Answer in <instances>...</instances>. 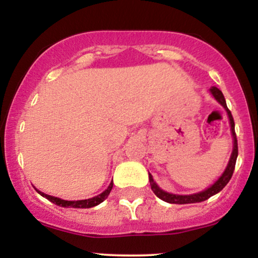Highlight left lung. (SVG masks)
I'll return each instance as SVG.
<instances>
[{
    "instance_id": "obj_1",
    "label": "left lung",
    "mask_w": 258,
    "mask_h": 258,
    "mask_svg": "<svg viewBox=\"0 0 258 258\" xmlns=\"http://www.w3.org/2000/svg\"><path fill=\"white\" fill-rule=\"evenodd\" d=\"M210 92L212 93V96L215 97V99L217 100L220 104L226 109L228 117H229V122H230V130H232V136H233V152L232 155H230L229 162H228L226 170L224 172L222 173V176L218 178L216 182L212 184L211 186L205 189V190L200 191V193L197 194H190V195H176V194H170L167 191L162 190L161 188H159V185L154 182L153 176L149 173V182H150V186H152V190L154 191V194L159 198V199L166 201V203L170 204H194V203H201V201H205L211 198L212 195L220 193L222 189L227 185V183L229 182L230 178H232L234 168H235V162H236V158H238V141H236V135H235V125H234V120L232 116V112H230L229 109L227 108V103L226 99H224L223 93L218 90L217 87H211L210 88Z\"/></svg>"
}]
</instances>
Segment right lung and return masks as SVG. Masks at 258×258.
Segmentation results:
<instances>
[{"label":"right lung","instance_id":"add662e5","mask_svg":"<svg viewBox=\"0 0 258 258\" xmlns=\"http://www.w3.org/2000/svg\"><path fill=\"white\" fill-rule=\"evenodd\" d=\"M112 180L110 182V184H109L108 188L105 189L104 191H103L102 194L97 195V197L94 198H91V199H86V200H76V201H68V200H63V199H59V198H55V197H52V195H47L42 193V191L37 190L36 188V191L40 195H42L43 198H46V199H48L49 201H52L53 204H55V205L58 206H61V207H74V209H90V207H93V206H97L99 205L100 203H103L106 198H108V195L110 194L111 189H112Z\"/></svg>","mask_w":258,"mask_h":258}]
</instances>
